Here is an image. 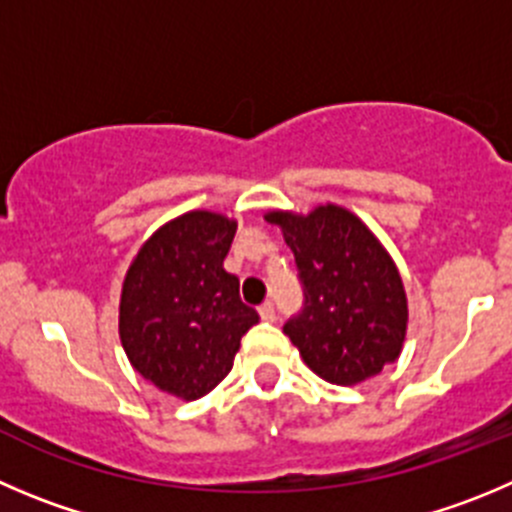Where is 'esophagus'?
I'll return each instance as SVG.
<instances>
[{
  "instance_id": "esophagus-1",
  "label": "esophagus",
  "mask_w": 512,
  "mask_h": 512,
  "mask_svg": "<svg viewBox=\"0 0 512 512\" xmlns=\"http://www.w3.org/2000/svg\"><path fill=\"white\" fill-rule=\"evenodd\" d=\"M259 314H261V319L276 321V306H274V301H264V304L259 306Z\"/></svg>"
}]
</instances>
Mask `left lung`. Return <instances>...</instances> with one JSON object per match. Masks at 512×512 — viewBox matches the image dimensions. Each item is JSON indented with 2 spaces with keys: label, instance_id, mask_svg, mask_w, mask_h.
Segmentation results:
<instances>
[{
  "label": "left lung",
  "instance_id": "obj_1",
  "mask_svg": "<svg viewBox=\"0 0 512 512\" xmlns=\"http://www.w3.org/2000/svg\"><path fill=\"white\" fill-rule=\"evenodd\" d=\"M294 251L304 306L284 324L301 359L332 384H359L402 352L407 296L399 271L354 213L319 206L309 216L274 211Z\"/></svg>",
  "mask_w": 512,
  "mask_h": 512
}]
</instances>
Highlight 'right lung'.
I'll use <instances>...</instances> for the list:
<instances>
[{
	"mask_svg": "<svg viewBox=\"0 0 512 512\" xmlns=\"http://www.w3.org/2000/svg\"><path fill=\"white\" fill-rule=\"evenodd\" d=\"M236 223L191 211L165 223L130 264L120 296V342L130 364L163 392L198 399L233 367L259 311L223 269Z\"/></svg>",
	"mask_w": 512,
	"mask_h": 512,
	"instance_id": "right-lung-1",
	"label": "right lung"
}]
</instances>
